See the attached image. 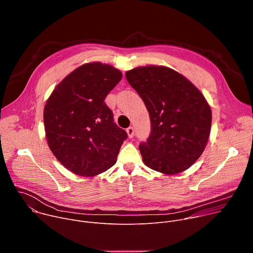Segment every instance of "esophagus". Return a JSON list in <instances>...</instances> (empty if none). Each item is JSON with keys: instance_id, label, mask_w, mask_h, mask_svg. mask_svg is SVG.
I'll return each mask as SVG.
<instances>
[{"instance_id": "34e87169", "label": "esophagus", "mask_w": 253, "mask_h": 253, "mask_svg": "<svg viewBox=\"0 0 253 253\" xmlns=\"http://www.w3.org/2000/svg\"><path fill=\"white\" fill-rule=\"evenodd\" d=\"M126 132H127V134H128V137H129V138H132V137L134 136V128H133L132 126H130L129 128H127Z\"/></svg>"}]
</instances>
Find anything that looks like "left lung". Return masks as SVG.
<instances>
[{"instance_id":"1","label":"left lung","mask_w":253,"mask_h":253,"mask_svg":"<svg viewBox=\"0 0 253 253\" xmlns=\"http://www.w3.org/2000/svg\"><path fill=\"white\" fill-rule=\"evenodd\" d=\"M125 75L151 121L149 138L139 145L143 162L166 175L188 169L203 153L210 135L212 113L203 94L165 66L137 67Z\"/></svg>"}]
</instances>
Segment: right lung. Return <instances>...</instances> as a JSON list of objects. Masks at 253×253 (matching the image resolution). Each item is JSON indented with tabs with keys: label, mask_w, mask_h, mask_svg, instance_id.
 <instances>
[{
	"label": "right lung",
	"mask_w": 253,
	"mask_h": 253,
	"mask_svg": "<svg viewBox=\"0 0 253 253\" xmlns=\"http://www.w3.org/2000/svg\"><path fill=\"white\" fill-rule=\"evenodd\" d=\"M122 79L108 64H84L53 90L44 108L48 145L58 161L80 176H95L117 161L127 133L104 102Z\"/></svg>",
	"instance_id": "1"
}]
</instances>
